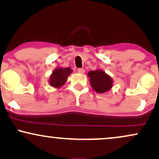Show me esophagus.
Masks as SVG:
<instances>
[{"instance_id":"1","label":"esophagus","mask_w":159,"mask_h":159,"mask_svg":"<svg viewBox=\"0 0 159 159\" xmlns=\"http://www.w3.org/2000/svg\"><path fill=\"white\" fill-rule=\"evenodd\" d=\"M78 72L79 73L83 74L84 73V72H85V70H84V69H83V68H79V69H78Z\"/></svg>"}]
</instances>
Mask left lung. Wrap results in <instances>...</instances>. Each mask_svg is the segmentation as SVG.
<instances>
[{
    "label": "left lung",
    "instance_id": "obj_1",
    "mask_svg": "<svg viewBox=\"0 0 159 159\" xmlns=\"http://www.w3.org/2000/svg\"><path fill=\"white\" fill-rule=\"evenodd\" d=\"M92 89L98 93L109 91L113 86V79L102 70H92L88 73Z\"/></svg>",
    "mask_w": 159,
    "mask_h": 159
}]
</instances>
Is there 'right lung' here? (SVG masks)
Here are the masks:
<instances>
[{
    "label": "right lung",
    "instance_id": "add662e5",
    "mask_svg": "<svg viewBox=\"0 0 159 159\" xmlns=\"http://www.w3.org/2000/svg\"><path fill=\"white\" fill-rule=\"evenodd\" d=\"M73 73L70 67L56 68L50 76L49 84L55 88H60L66 83L67 78Z\"/></svg>",
    "mask_w": 159,
    "mask_h": 159
}]
</instances>
